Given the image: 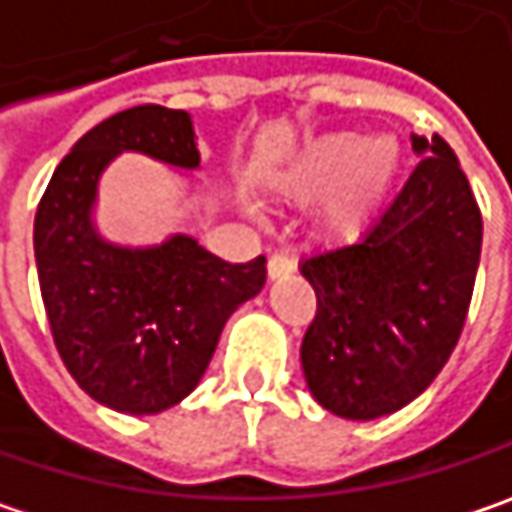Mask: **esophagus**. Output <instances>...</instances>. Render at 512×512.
Wrapping results in <instances>:
<instances>
[{"label":"esophagus","instance_id":"1","mask_svg":"<svg viewBox=\"0 0 512 512\" xmlns=\"http://www.w3.org/2000/svg\"><path fill=\"white\" fill-rule=\"evenodd\" d=\"M291 271H294V259H291V256H285V253H274V256L268 259V276H271V279L288 276Z\"/></svg>","mask_w":512,"mask_h":512}]
</instances>
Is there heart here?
Listing matches in <instances>:
<instances>
[{"label":"heart","instance_id":"obj_1","mask_svg":"<svg viewBox=\"0 0 512 512\" xmlns=\"http://www.w3.org/2000/svg\"><path fill=\"white\" fill-rule=\"evenodd\" d=\"M399 171V145L390 136L364 145L355 133L311 142L285 174V192L300 203L329 198L326 221L338 233H355L379 209Z\"/></svg>","mask_w":512,"mask_h":512}]
</instances>
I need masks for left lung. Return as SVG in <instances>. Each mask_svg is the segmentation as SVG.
I'll return each instance as SVG.
<instances>
[{
	"instance_id": "8db88e82",
	"label": "left lung",
	"mask_w": 512,
	"mask_h": 512,
	"mask_svg": "<svg viewBox=\"0 0 512 512\" xmlns=\"http://www.w3.org/2000/svg\"><path fill=\"white\" fill-rule=\"evenodd\" d=\"M414 151L422 160L376 224L300 268L317 297L303 373L311 396L347 420L414 402L446 367L472 303L478 201L443 136H414Z\"/></svg>"
}]
</instances>
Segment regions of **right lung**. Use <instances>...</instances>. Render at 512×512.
<instances>
[{
	"label": "right lung",
	"instance_id": "1",
	"mask_svg": "<svg viewBox=\"0 0 512 512\" xmlns=\"http://www.w3.org/2000/svg\"><path fill=\"white\" fill-rule=\"evenodd\" d=\"M122 151L201 163L186 110L142 104L104 119L55 168L34 218V256L72 379L113 411L160 414L198 387L227 317L262 291L265 256L233 265L189 236L145 250L107 244L92 203L98 174Z\"/></svg>",
	"mask_w": 512,
	"mask_h": 512
}]
</instances>
